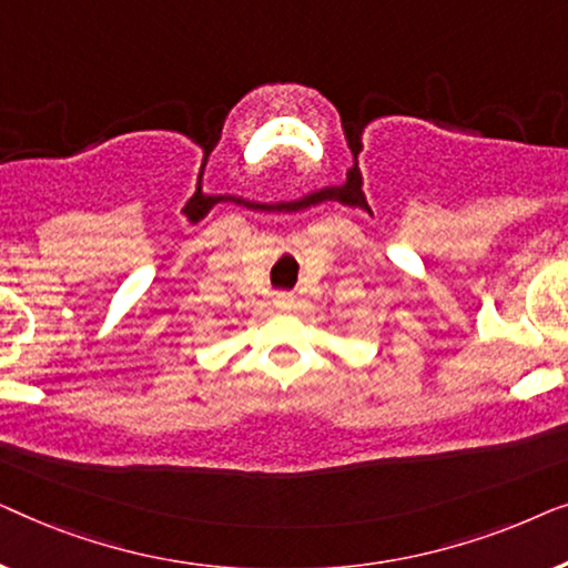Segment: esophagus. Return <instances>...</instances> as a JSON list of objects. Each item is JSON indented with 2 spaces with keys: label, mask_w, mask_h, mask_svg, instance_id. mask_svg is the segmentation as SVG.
<instances>
[{
  "label": "esophagus",
  "mask_w": 568,
  "mask_h": 568,
  "mask_svg": "<svg viewBox=\"0 0 568 568\" xmlns=\"http://www.w3.org/2000/svg\"><path fill=\"white\" fill-rule=\"evenodd\" d=\"M292 302H294V297H292V294H286V292H282V294H276V305H292Z\"/></svg>",
  "instance_id": "esophagus-1"
}]
</instances>
